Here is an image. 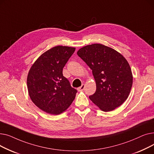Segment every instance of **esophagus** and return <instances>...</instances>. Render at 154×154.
I'll list each match as a JSON object with an SVG mask.
<instances>
[{
  "label": "esophagus",
  "mask_w": 154,
  "mask_h": 154,
  "mask_svg": "<svg viewBox=\"0 0 154 154\" xmlns=\"http://www.w3.org/2000/svg\"><path fill=\"white\" fill-rule=\"evenodd\" d=\"M84 88H85V84H82L81 86L77 88V90L79 91H83L84 90Z\"/></svg>",
  "instance_id": "obj_1"
}]
</instances>
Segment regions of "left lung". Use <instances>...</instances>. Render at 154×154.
Returning a JSON list of instances; mask_svg holds the SVG:
<instances>
[{"mask_svg":"<svg viewBox=\"0 0 154 154\" xmlns=\"http://www.w3.org/2000/svg\"><path fill=\"white\" fill-rule=\"evenodd\" d=\"M77 55L89 67L96 82V91L89 99L104 112L114 110L128 98L133 83L130 66L114 48L100 44L82 47Z\"/></svg>","mask_w":154,"mask_h":154,"instance_id":"obj_1","label":"left lung"}]
</instances>
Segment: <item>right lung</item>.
I'll list each match as a JSON object with an SVG mask.
<instances>
[{"instance_id": "obj_1", "label": "right lung", "mask_w": 154, "mask_h": 154, "mask_svg": "<svg viewBox=\"0 0 154 154\" xmlns=\"http://www.w3.org/2000/svg\"><path fill=\"white\" fill-rule=\"evenodd\" d=\"M75 47L58 45L43 53L32 64L27 84L32 101L52 115L66 111L74 101L77 90L63 76L62 70Z\"/></svg>"}]
</instances>
